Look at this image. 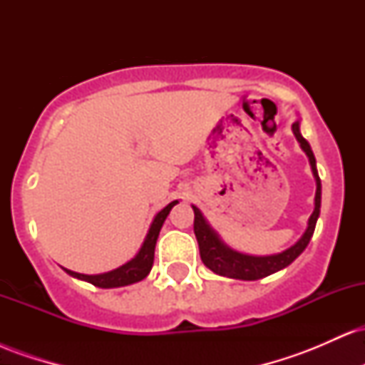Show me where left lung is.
I'll use <instances>...</instances> for the list:
<instances>
[{"mask_svg":"<svg viewBox=\"0 0 365 365\" xmlns=\"http://www.w3.org/2000/svg\"><path fill=\"white\" fill-rule=\"evenodd\" d=\"M293 133H295L297 140H299L300 148L305 154H307L309 163H311L312 175L316 178V197H314V211L311 217H309L307 228H305L304 235L300 237V240L295 245H292L290 249L283 250L279 254L273 255H249L242 254L233 250L232 247H228L221 240L220 235L215 230L209 226L206 217L202 216L199 207L192 206L194 209V233L197 238V244H199V252L200 259H202L204 266H207L212 273L226 276V278L233 279H245V282H254V279L266 278V276L276 273V271L283 269V267L290 266V264L304 252L305 247L309 245L311 238L314 235V230H316L317 217L321 212V180L317 175L316 168V158L309 145V142L304 139L302 133H300V121H295L292 125Z\"/></svg>","mask_w":365,"mask_h":365,"instance_id":"8db88e82","label":"left lung"}]
</instances>
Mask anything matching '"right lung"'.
Returning <instances> with one entry per match:
<instances>
[{
    "label": "right lung",
    "instance_id": "add662e5",
    "mask_svg": "<svg viewBox=\"0 0 365 365\" xmlns=\"http://www.w3.org/2000/svg\"><path fill=\"white\" fill-rule=\"evenodd\" d=\"M175 204H178V200L170 202L168 206L161 209V211L154 216L148 235H145L144 244H142L140 250L137 252V255L132 259V261H128L127 264H123V266L116 267V269L108 271V273H103V274H82V273H75V271H70V269H65V271L70 276H73V278L89 282L94 284V287H99V288L127 287V284L137 283L140 282V279H144L145 276L150 273V267H153L154 249H156V242H158L159 232H161V226L165 223L166 217H168L171 207H173Z\"/></svg>",
    "mask_w": 365,
    "mask_h": 365
}]
</instances>
